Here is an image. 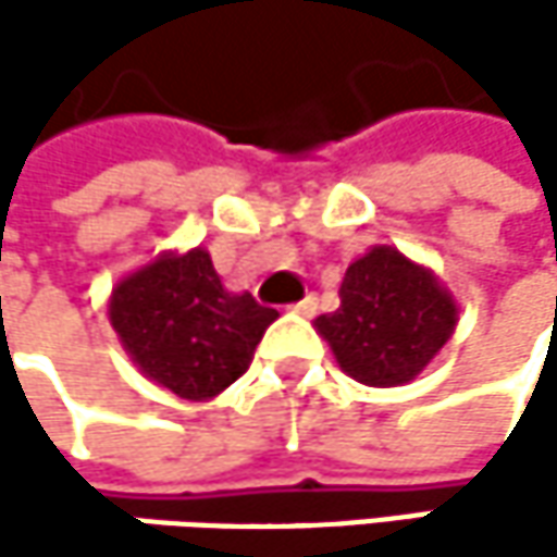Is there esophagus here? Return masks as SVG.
<instances>
[{
    "mask_svg": "<svg viewBox=\"0 0 557 557\" xmlns=\"http://www.w3.org/2000/svg\"><path fill=\"white\" fill-rule=\"evenodd\" d=\"M315 309H319V296L315 293H306L299 302H293V312H299V315H315Z\"/></svg>",
    "mask_w": 557,
    "mask_h": 557,
    "instance_id": "1",
    "label": "esophagus"
}]
</instances>
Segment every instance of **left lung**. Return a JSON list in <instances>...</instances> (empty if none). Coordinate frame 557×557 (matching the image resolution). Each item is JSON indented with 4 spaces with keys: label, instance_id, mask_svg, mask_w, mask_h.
<instances>
[{
    "label": "left lung",
    "instance_id": "1",
    "mask_svg": "<svg viewBox=\"0 0 557 557\" xmlns=\"http://www.w3.org/2000/svg\"><path fill=\"white\" fill-rule=\"evenodd\" d=\"M342 306L315 319L342 371L371 387L412 381L451 338L458 309L425 268L374 248L342 280Z\"/></svg>",
    "mask_w": 557,
    "mask_h": 557
}]
</instances>
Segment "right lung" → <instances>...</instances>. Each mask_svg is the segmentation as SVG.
<instances>
[{
    "mask_svg": "<svg viewBox=\"0 0 557 557\" xmlns=\"http://www.w3.org/2000/svg\"><path fill=\"white\" fill-rule=\"evenodd\" d=\"M109 319L154 384L183 399H209L248 371L277 309L251 293H228L212 258L196 248L183 258L164 255L122 280Z\"/></svg>",
    "mask_w": 557,
    "mask_h": 557,
    "instance_id": "right-lung-1",
    "label": "right lung"
}]
</instances>
